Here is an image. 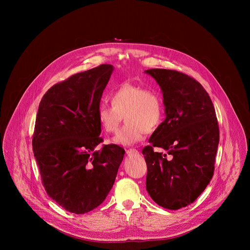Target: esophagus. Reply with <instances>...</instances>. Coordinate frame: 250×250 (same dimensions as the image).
I'll list each match as a JSON object with an SVG mask.
<instances>
[{"instance_id":"1","label":"esophagus","mask_w":250,"mask_h":250,"mask_svg":"<svg viewBox=\"0 0 250 250\" xmlns=\"http://www.w3.org/2000/svg\"><path fill=\"white\" fill-rule=\"evenodd\" d=\"M125 152H126L127 155H132V154L138 153V151H137L135 148H128V149H125Z\"/></svg>"}]
</instances>
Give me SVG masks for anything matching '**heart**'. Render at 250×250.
<instances>
[{"label": "heart", "instance_id": "1", "mask_svg": "<svg viewBox=\"0 0 250 250\" xmlns=\"http://www.w3.org/2000/svg\"><path fill=\"white\" fill-rule=\"evenodd\" d=\"M112 104L101 103L98 106V121L103 129L114 133L123 120L125 125L118 131L113 142L131 146L145 137L146 131L154 130L163 116V104L159 95L140 86L125 83L111 96Z\"/></svg>", "mask_w": 250, "mask_h": 250}]
</instances>
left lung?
<instances>
[{"mask_svg": "<svg viewBox=\"0 0 250 250\" xmlns=\"http://www.w3.org/2000/svg\"><path fill=\"white\" fill-rule=\"evenodd\" d=\"M161 88L166 118L142 149L147 165L146 190L168 209L192 204L206 189L215 170L220 130L212 102L194 78L169 69H149ZM163 148L167 159L155 153Z\"/></svg>", "mask_w": 250, "mask_h": 250, "instance_id": "obj_1", "label": "left lung"}]
</instances>
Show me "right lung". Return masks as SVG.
I'll list each match as a JSON object with an SVG mask.
<instances>
[{"mask_svg":"<svg viewBox=\"0 0 250 250\" xmlns=\"http://www.w3.org/2000/svg\"><path fill=\"white\" fill-rule=\"evenodd\" d=\"M114 71L111 64L52 86L39 105L32 150L48 196L66 210L85 213L110 193L125 149L104 146L97 111Z\"/></svg>","mask_w":250,"mask_h":250,"instance_id":"obj_1","label":"right lung"}]
</instances>
